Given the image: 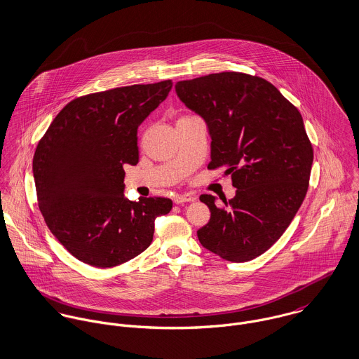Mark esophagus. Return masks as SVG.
Instances as JSON below:
<instances>
[{
	"instance_id": "1",
	"label": "esophagus",
	"mask_w": 359,
	"mask_h": 359,
	"mask_svg": "<svg viewBox=\"0 0 359 359\" xmlns=\"http://www.w3.org/2000/svg\"><path fill=\"white\" fill-rule=\"evenodd\" d=\"M192 201H195V198H194L192 195H189V194L177 195V196L174 198V203H175V205H182V203H188V202H192Z\"/></svg>"
}]
</instances>
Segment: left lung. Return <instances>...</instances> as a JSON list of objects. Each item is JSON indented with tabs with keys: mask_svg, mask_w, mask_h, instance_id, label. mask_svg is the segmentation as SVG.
I'll use <instances>...</instances> for the list:
<instances>
[{
	"mask_svg": "<svg viewBox=\"0 0 359 359\" xmlns=\"http://www.w3.org/2000/svg\"><path fill=\"white\" fill-rule=\"evenodd\" d=\"M175 93L207 124V168L225 167L236 188L229 202L219 198L224 205L201 196L211 215L198 231L199 242L233 262L261 256L307 195L313 152L300 111L266 80L238 72L178 81Z\"/></svg>",
	"mask_w": 359,
	"mask_h": 359,
	"instance_id": "obj_1",
	"label": "left lung"
}]
</instances>
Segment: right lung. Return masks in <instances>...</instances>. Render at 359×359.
I'll list each match as a JSON object with an SVG mask.
<instances>
[{
    "label": "right lung",
    "mask_w": 359,
    "mask_h": 359,
    "mask_svg": "<svg viewBox=\"0 0 359 359\" xmlns=\"http://www.w3.org/2000/svg\"><path fill=\"white\" fill-rule=\"evenodd\" d=\"M171 80L80 97L53 118L37 145L33 175L40 211L52 235L77 259L120 265L154 241L167 198H124V164L140 160L138 127L163 102Z\"/></svg>",
    "instance_id": "1"
}]
</instances>
